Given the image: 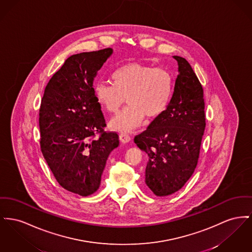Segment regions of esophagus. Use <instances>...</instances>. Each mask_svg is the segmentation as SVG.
<instances>
[{
  "instance_id": "1",
  "label": "esophagus",
  "mask_w": 252,
  "mask_h": 252,
  "mask_svg": "<svg viewBox=\"0 0 252 252\" xmlns=\"http://www.w3.org/2000/svg\"><path fill=\"white\" fill-rule=\"evenodd\" d=\"M120 141L124 144L126 143H128L130 141V136L126 133L120 134Z\"/></svg>"
}]
</instances>
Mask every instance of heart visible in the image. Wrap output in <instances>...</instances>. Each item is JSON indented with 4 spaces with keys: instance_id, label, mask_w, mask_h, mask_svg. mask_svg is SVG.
Here are the masks:
<instances>
[{
    "instance_id": "obj_1",
    "label": "heart",
    "mask_w": 252,
    "mask_h": 252,
    "mask_svg": "<svg viewBox=\"0 0 252 252\" xmlns=\"http://www.w3.org/2000/svg\"><path fill=\"white\" fill-rule=\"evenodd\" d=\"M114 85L99 82L94 87L98 104L109 113H116L126 103L127 108L109 123L112 129L129 132L145 121L160 117L170 103L173 91L171 74L163 67H153L141 62H130L117 68Z\"/></svg>"
}]
</instances>
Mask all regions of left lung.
Listing matches in <instances>:
<instances>
[{
	"label": "left lung",
	"mask_w": 252,
	"mask_h": 252,
	"mask_svg": "<svg viewBox=\"0 0 252 252\" xmlns=\"http://www.w3.org/2000/svg\"><path fill=\"white\" fill-rule=\"evenodd\" d=\"M173 58L179 73L170 103L147 130L134 138L148 155L146 184L156 196L176 192L192 176L206 128L202 85L187 60Z\"/></svg>",
	"instance_id": "obj_1"
}]
</instances>
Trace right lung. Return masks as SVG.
Returning <instances> with one entry per match:
<instances>
[{"label": "right lung", "instance_id": "right-lung-1", "mask_svg": "<svg viewBox=\"0 0 252 252\" xmlns=\"http://www.w3.org/2000/svg\"><path fill=\"white\" fill-rule=\"evenodd\" d=\"M112 52L104 48L67 58L49 80L41 102L42 153L60 185L81 196L99 189L106 160L119 146L118 134L104 130L93 89L94 78Z\"/></svg>", "mask_w": 252, "mask_h": 252}]
</instances>
